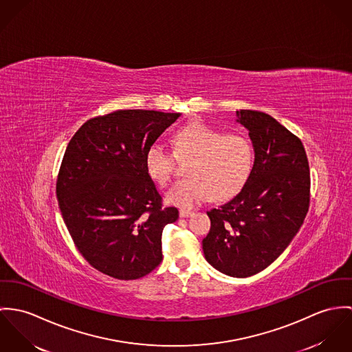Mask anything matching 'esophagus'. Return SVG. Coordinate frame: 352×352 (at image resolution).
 Masks as SVG:
<instances>
[{"label":"esophagus","mask_w":352,"mask_h":352,"mask_svg":"<svg viewBox=\"0 0 352 352\" xmlns=\"http://www.w3.org/2000/svg\"><path fill=\"white\" fill-rule=\"evenodd\" d=\"M195 214V212L193 210H189V209H181L179 210V216L181 217H190V216H193Z\"/></svg>","instance_id":"esophagus-1"}]
</instances>
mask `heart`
Wrapping results in <instances>:
<instances>
[{
  "label": "heart",
  "instance_id": "1",
  "mask_svg": "<svg viewBox=\"0 0 352 352\" xmlns=\"http://www.w3.org/2000/svg\"><path fill=\"white\" fill-rule=\"evenodd\" d=\"M175 155L192 157L186 174L168 193L167 202L192 208L209 197L226 201L237 195L247 184L255 160L251 139L243 133H227L192 122L173 138ZM146 168L160 186H167L175 168V157L163 144L154 143L146 154Z\"/></svg>",
  "mask_w": 352,
  "mask_h": 352
}]
</instances>
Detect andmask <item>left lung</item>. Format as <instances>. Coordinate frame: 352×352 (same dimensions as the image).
<instances>
[{
    "label": "left lung",
    "instance_id": "obj_1",
    "mask_svg": "<svg viewBox=\"0 0 352 352\" xmlns=\"http://www.w3.org/2000/svg\"><path fill=\"white\" fill-rule=\"evenodd\" d=\"M236 116L254 144V168L231 201L206 212L210 231L202 250L216 270L245 278L270 266L300 231L311 174L301 140L275 118L248 109Z\"/></svg>",
    "mask_w": 352,
    "mask_h": 352
}]
</instances>
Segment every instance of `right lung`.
<instances>
[{"label":"right lung","instance_id":"add662e5","mask_svg":"<svg viewBox=\"0 0 352 352\" xmlns=\"http://www.w3.org/2000/svg\"><path fill=\"white\" fill-rule=\"evenodd\" d=\"M179 116L116 111L87 120L72 138L56 197L74 244L96 270L129 280L162 262V232L178 209L163 208L146 154Z\"/></svg>","mask_w":352,"mask_h":352}]
</instances>
